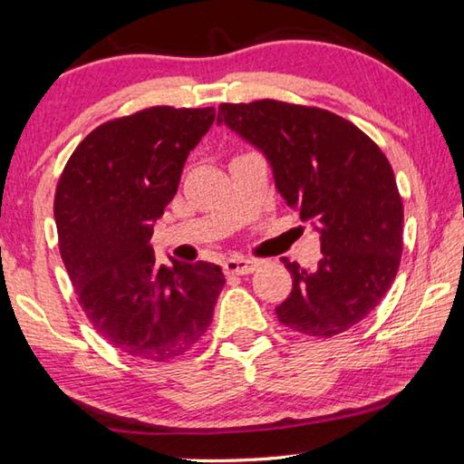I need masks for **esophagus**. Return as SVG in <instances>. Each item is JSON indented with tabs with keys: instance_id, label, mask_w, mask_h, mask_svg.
<instances>
[{
	"instance_id": "34e87169",
	"label": "esophagus",
	"mask_w": 464,
	"mask_h": 464,
	"mask_svg": "<svg viewBox=\"0 0 464 464\" xmlns=\"http://www.w3.org/2000/svg\"><path fill=\"white\" fill-rule=\"evenodd\" d=\"M256 266H259V263H256L255 259H245V256H230V259L224 261L226 272L227 274H238V276L255 272Z\"/></svg>"
}]
</instances>
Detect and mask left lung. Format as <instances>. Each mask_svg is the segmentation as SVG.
<instances>
[{
    "label": "left lung",
    "mask_w": 464,
    "mask_h": 464,
    "mask_svg": "<svg viewBox=\"0 0 464 464\" xmlns=\"http://www.w3.org/2000/svg\"><path fill=\"white\" fill-rule=\"evenodd\" d=\"M218 124L267 160L277 192L322 242L315 269L282 256L292 290L277 319L315 338L351 330L382 303L401 266L402 198L386 155L336 113L272 99L222 103Z\"/></svg>",
    "instance_id": "1"
}]
</instances>
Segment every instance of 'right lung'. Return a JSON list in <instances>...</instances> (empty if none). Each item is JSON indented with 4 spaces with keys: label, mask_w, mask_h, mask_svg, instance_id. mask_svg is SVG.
Segmentation results:
<instances>
[{
    "label": "right lung",
    "mask_w": 464,
    "mask_h": 464,
    "mask_svg": "<svg viewBox=\"0 0 464 464\" xmlns=\"http://www.w3.org/2000/svg\"><path fill=\"white\" fill-rule=\"evenodd\" d=\"M216 110L149 108L95 128L55 190L60 253L84 315L130 356L169 361L208 330L226 277L216 263H155L153 226Z\"/></svg>",
    "instance_id": "add662e5"
}]
</instances>
